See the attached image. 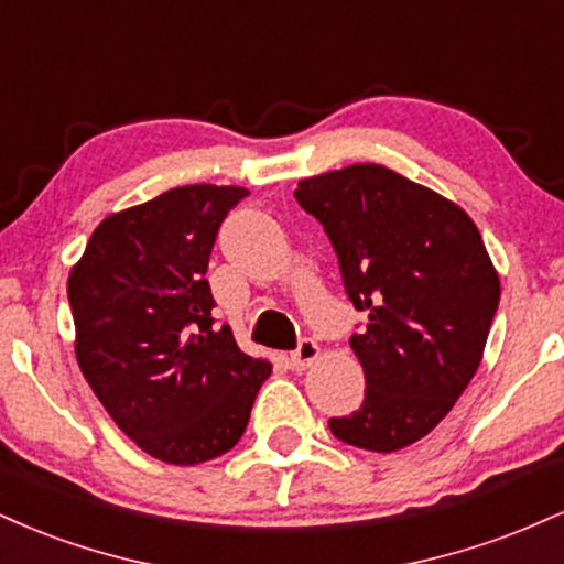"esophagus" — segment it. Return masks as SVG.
Masks as SVG:
<instances>
[{
  "label": "esophagus",
  "instance_id": "obj_1",
  "mask_svg": "<svg viewBox=\"0 0 564 564\" xmlns=\"http://www.w3.org/2000/svg\"><path fill=\"white\" fill-rule=\"evenodd\" d=\"M318 355H321V349L313 339H302L300 345H296L294 352L289 355V364L294 371H302V368H307L315 358H318Z\"/></svg>",
  "mask_w": 564,
  "mask_h": 564
}]
</instances>
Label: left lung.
Wrapping results in <instances>:
<instances>
[{"label":"left lung","instance_id":"left-lung-1","mask_svg":"<svg viewBox=\"0 0 564 564\" xmlns=\"http://www.w3.org/2000/svg\"><path fill=\"white\" fill-rule=\"evenodd\" d=\"M366 328L349 336L366 373L358 411L328 419L341 443L392 453L430 435L482 360L501 283L467 212L379 164L302 180Z\"/></svg>","mask_w":564,"mask_h":564}]
</instances>
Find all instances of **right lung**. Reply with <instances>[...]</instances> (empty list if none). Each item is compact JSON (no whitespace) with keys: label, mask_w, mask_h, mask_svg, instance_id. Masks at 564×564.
<instances>
[{"label":"right lung","mask_w":564,"mask_h":564,"mask_svg":"<svg viewBox=\"0 0 564 564\" xmlns=\"http://www.w3.org/2000/svg\"><path fill=\"white\" fill-rule=\"evenodd\" d=\"M236 185L174 187L97 225L70 270L76 358L108 416L166 464L209 462L241 440L270 364L215 326L209 268Z\"/></svg>","instance_id":"right-lung-1"}]
</instances>
